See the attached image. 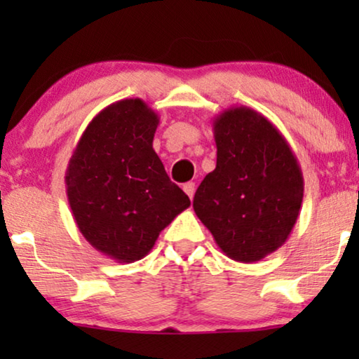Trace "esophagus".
Wrapping results in <instances>:
<instances>
[{"instance_id":"34e87169","label":"esophagus","mask_w":359,"mask_h":359,"mask_svg":"<svg viewBox=\"0 0 359 359\" xmlns=\"http://www.w3.org/2000/svg\"><path fill=\"white\" fill-rule=\"evenodd\" d=\"M183 189H184V193L189 196V199H193L194 198V193H196V184L194 183H186L184 186H183Z\"/></svg>"}]
</instances>
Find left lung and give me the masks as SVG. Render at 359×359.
I'll return each mask as SVG.
<instances>
[{
    "instance_id": "obj_1",
    "label": "left lung",
    "mask_w": 359,
    "mask_h": 359,
    "mask_svg": "<svg viewBox=\"0 0 359 359\" xmlns=\"http://www.w3.org/2000/svg\"><path fill=\"white\" fill-rule=\"evenodd\" d=\"M212 129L217 165L196 191L194 212L230 259L259 262L296 225L302 170L278 127L252 107H229Z\"/></svg>"
}]
</instances>
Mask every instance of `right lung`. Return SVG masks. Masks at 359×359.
Returning a JSON list of instances; mask_svg holds the SVG:
<instances>
[{"instance_id": "1", "label": "right lung", "mask_w": 359, "mask_h": 359, "mask_svg": "<svg viewBox=\"0 0 359 359\" xmlns=\"http://www.w3.org/2000/svg\"><path fill=\"white\" fill-rule=\"evenodd\" d=\"M160 117L140 97L93 117L68 161L73 219L93 248L117 263L150 253L161 230L191 205L154 150Z\"/></svg>"}]
</instances>
